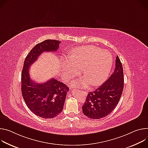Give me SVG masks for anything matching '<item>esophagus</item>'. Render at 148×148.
Instances as JSON below:
<instances>
[{
    "instance_id": "1",
    "label": "esophagus",
    "mask_w": 148,
    "mask_h": 148,
    "mask_svg": "<svg viewBox=\"0 0 148 148\" xmlns=\"http://www.w3.org/2000/svg\"><path fill=\"white\" fill-rule=\"evenodd\" d=\"M82 93L84 94V95H85V96H86V95H87V94H88L87 92H86V91H82Z\"/></svg>"
}]
</instances>
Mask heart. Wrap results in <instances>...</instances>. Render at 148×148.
<instances>
[{"instance_id":"obj_1","label":"heart","mask_w":148,"mask_h":148,"mask_svg":"<svg viewBox=\"0 0 148 148\" xmlns=\"http://www.w3.org/2000/svg\"><path fill=\"white\" fill-rule=\"evenodd\" d=\"M113 58L110 52L94 46L77 47L71 51L69 59H62L61 69L64 78H72L82 69L85 79L91 86H98L107 79L112 66ZM86 86L84 80L80 82Z\"/></svg>"}]
</instances>
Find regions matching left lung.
I'll return each instance as SVG.
<instances>
[{
	"instance_id": "1",
	"label": "left lung",
	"mask_w": 148,
	"mask_h": 148,
	"mask_svg": "<svg viewBox=\"0 0 148 148\" xmlns=\"http://www.w3.org/2000/svg\"><path fill=\"white\" fill-rule=\"evenodd\" d=\"M124 78L122 64L117 56L115 69L110 77L100 87L89 92L82 106L84 114L93 119L109 114L118 105L123 92Z\"/></svg>"
}]
</instances>
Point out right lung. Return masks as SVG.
I'll return each instance as SVG.
<instances>
[{
	"mask_svg": "<svg viewBox=\"0 0 148 148\" xmlns=\"http://www.w3.org/2000/svg\"><path fill=\"white\" fill-rule=\"evenodd\" d=\"M59 40L47 39L37 44L27 55L22 72V93L28 108L38 116L52 119L62 111L69 88L59 80L52 78L44 83L38 84L29 75L30 66L44 52H56Z\"/></svg>",
	"mask_w": 148,
	"mask_h": 148,
	"instance_id": "add662e5",
	"label": "right lung"
}]
</instances>
